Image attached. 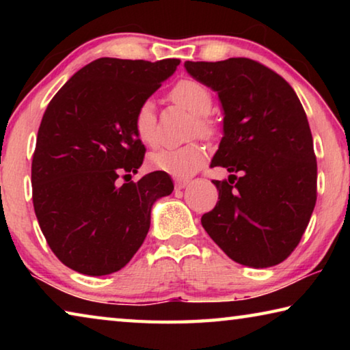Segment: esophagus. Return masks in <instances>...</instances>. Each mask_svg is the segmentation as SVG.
I'll list each match as a JSON object with an SVG mask.
<instances>
[{"label": "esophagus", "instance_id": "34e87169", "mask_svg": "<svg viewBox=\"0 0 350 350\" xmlns=\"http://www.w3.org/2000/svg\"><path fill=\"white\" fill-rule=\"evenodd\" d=\"M189 179H176V182H174V185H176V189H182V188H185L187 185H189Z\"/></svg>", "mask_w": 350, "mask_h": 350}]
</instances>
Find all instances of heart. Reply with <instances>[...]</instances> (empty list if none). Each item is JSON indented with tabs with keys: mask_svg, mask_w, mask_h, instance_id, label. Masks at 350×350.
<instances>
[{
	"mask_svg": "<svg viewBox=\"0 0 350 350\" xmlns=\"http://www.w3.org/2000/svg\"><path fill=\"white\" fill-rule=\"evenodd\" d=\"M170 98L194 116V131L202 137H211L216 131L215 123L206 116L211 111L213 96L208 88L196 80H180L170 91ZM133 128L137 139L148 146L157 144L156 108L152 100H144L133 117ZM206 152L198 144H187L177 148H162L150 156L154 170L174 177H189L202 168Z\"/></svg>",
	"mask_w": 350,
	"mask_h": 350,
	"instance_id": "1",
	"label": "heart"
}]
</instances>
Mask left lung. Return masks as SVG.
I'll use <instances>...</instances> for the list:
<instances>
[{
	"mask_svg": "<svg viewBox=\"0 0 350 350\" xmlns=\"http://www.w3.org/2000/svg\"><path fill=\"white\" fill-rule=\"evenodd\" d=\"M185 69L221 100L224 137L211 167L232 173L213 180L219 200L202 227L234 262L280 264L299 244L317 202V157L303 105L281 75L250 58L185 62Z\"/></svg>",
	"mask_w": 350,
	"mask_h": 350,
	"instance_id": "obj_1",
	"label": "left lung"
}]
</instances>
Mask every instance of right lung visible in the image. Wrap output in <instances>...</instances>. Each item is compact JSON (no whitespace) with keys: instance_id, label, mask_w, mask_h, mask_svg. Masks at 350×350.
Returning a JSON list of instances; mask_svg holds the SVG:
<instances>
[{"instance_id":"right-lung-1","label":"right lung","mask_w":350,"mask_h":350,"mask_svg":"<svg viewBox=\"0 0 350 350\" xmlns=\"http://www.w3.org/2000/svg\"><path fill=\"white\" fill-rule=\"evenodd\" d=\"M179 63L98 58L47 105L32 159V200L47 244L66 267L90 276L125 267L146 238L154 202L174 189L163 171L123 185L117 179L137 173L145 157L135 109Z\"/></svg>"}]
</instances>
